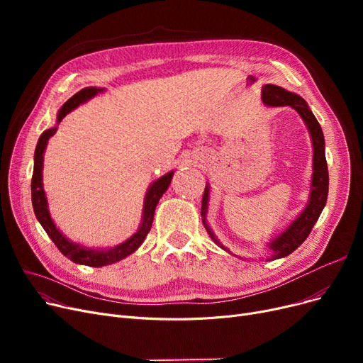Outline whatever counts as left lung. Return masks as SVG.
I'll use <instances>...</instances> for the list:
<instances>
[{
	"label": "left lung",
	"instance_id": "8db88e82",
	"mask_svg": "<svg viewBox=\"0 0 363 363\" xmlns=\"http://www.w3.org/2000/svg\"><path fill=\"white\" fill-rule=\"evenodd\" d=\"M262 101L266 106H274V107H282V106H290L293 107L306 123L313 144V175H312V184H311V196L309 203L304 207V211L300 213V216L287 228V230L282 231L277 238H274L269 242V249L272 250V256L269 260L281 259L293 253L297 247L306 240L312 231L313 225L319 219L323 207H325L327 197H328V166L325 159V140H323V133L320 129L319 122L313 116L312 110L309 108L308 103L304 101L300 95L284 89L281 86L268 84L264 85L262 89ZM208 203V186L206 185L203 200H201V218L203 225L206 228L207 234L211 238L222 247L223 250L230 252L223 247L215 237V234L211 231L207 222H206V212H207V204Z\"/></svg>",
	"mask_w": 363,
	"mask_h": 363
}]
</instances>
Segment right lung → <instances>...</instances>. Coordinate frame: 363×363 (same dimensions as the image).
Wrapping results in <instances>:
<instances>
[{"instance_id":"1","label":"right lung","mask_w":363,"mask_h":363,"mask_svg":"<svg viewBox=\"0 0 363 363\" xmlns=\"http://www.w3.org/2000/svg\"><path fill=\"white\" fill-rule=\"evenodd\" d=\"M103 88H95V86H86L81 89L79 92H76L73 97H70L63 107L60 108L59 114H57V122H62V119L66 116L67 113H70L73 108L78 107L79 104L88 101L92 99L94 95H97L101 92ZM57 128H50L43 132V135L38 140L36 148H35V163H33V174H32V206H33V212L36 219L40 220L45 233L48 237L52 240L57 249H59L67 259H70L74 263L79 264H86V266H94V268H100V266L111 264L116 263L126 256L132 255L135 252L138 247L143 244L145 240L147 234L151 230L152 219H155V211L156 206L160 200V197L166 193V189L170 185V179L174 177V172H169L164 177L159 178L151 184L148 188V191L145 194V201H144V212H143V220L138 228V231L133 234L130 238H128L125 242L111 247L108 250H95V249H88V247H84L81 244L72 242L67 240L59 230H57L50 212H48V203L47 197L43 188V164H44V151L47 147V143L50 137H52L55 133Z\"/></svg>"}]
</instances>
